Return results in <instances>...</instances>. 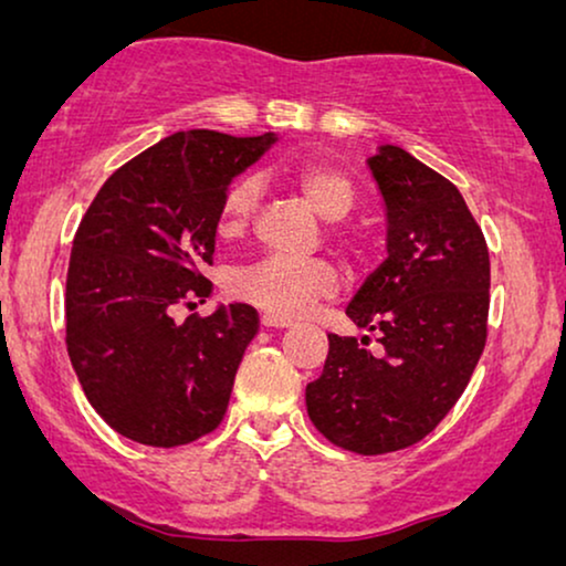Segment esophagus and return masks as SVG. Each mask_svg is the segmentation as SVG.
<instances>
[{"label": "esophagus", "instance_id": "34e87169", "mask_svg": "<svg viewBox=\"0 0 566 566\" xmlns=\"http://www.w3.org/2000/svg\"><path fill=\"white\" fill-rule=\"evenodd\" d=\"M260 324H262V327H265V329H285L291 322L283 319V316H277V314L265 312V314L260 316Z\"/></svg>", "mask_w": 566, "mask_h": 566}]
</instances>
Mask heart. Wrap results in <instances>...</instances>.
Returning <instances> with one entry per match:
<instances>
[{
    "label": "heart",
    "mask_w": 566,
    "mask_h": 566,
    "mask_svg": "<svg viewBox=\"0 0 566 566\" xmlns=\"http://www.w3.org/2000/svg\"><path fill=\"white\" fill-rule=\"evenodd\" d=\"M293 185L319 219L337 223L355 206L353 180L343 169L327 161H306L293 172ZM260 180L247 175L227 190L221 203V231L237 234L252 221L260 203ZM337 289V275L327 262H296L289 258H262L252 265L237 268L229 275V293L239 301L265 308L277 316L304 314L314 301L332 296Z\"/></svg>",
    "instance_id": "b5f03b06"
}]
</instances>
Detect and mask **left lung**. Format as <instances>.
<instances>
[{
    "label": "left lung",
    "instance_id": "left-lung-1",
    "mask_svg": "<svg viewBox=\"0 0 566 566\" xmlns=\"http://www.w3.org/2000/svg\"><path fill=\"white\" fill-rule=\"evenodd\" d=\"M368 169L384 200L386 260L345 314L378 332L329 335L306 412L332 443L360 455L415 446L467 389L486 339L490 252L467 200L443 175L399 146H378Z\"/></svg>",
    "mask_w": 566,
    "mask_h": 566
}]
</instances>
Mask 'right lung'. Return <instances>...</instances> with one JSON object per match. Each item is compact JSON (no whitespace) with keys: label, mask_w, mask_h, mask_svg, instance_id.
Segmentation results:
<instances>
[{"label":"right lung","mask_w":566,"mask_h":566,"mask_svg":"<svg viewBox=\"0 0 566 566\" xmlns=\"http://www.w3.org/2000/svg\"><path fill=\"white\" fill-rule=\"evenodd\" d=\"M275 142L180 130L115 169L84 213L66 273V350L118 436L175 448L223 420L258 312L219 304L182 324L172 312L208 298L200 268L213 260L223 196Z\"/></svg>","instance_id":"1"}]
</instances>
